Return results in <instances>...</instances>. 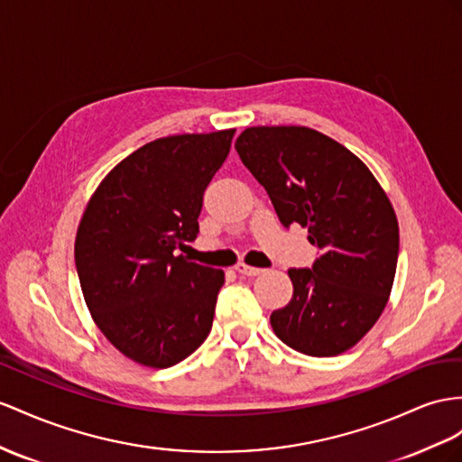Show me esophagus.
Here are the masks:
<instances>
[{
  "mask_svg": "<svg viewBox=\"0 0 462 462\" xmlns=\"http://www.w3.org/2000/svg\"><path fill=\"white\" fill-rule=\"evenodd\" d=\"M234 269L238 271L240 275H245V277H255V275H259V273H263V269H259V267H252V265H247V263H244V262L236 263V265H234Z\"/></svg>",
  "mask_w": 462,
  "mask_h": 462,
  "instance_id": "1",
  "label": "esophagus"
}]
</instances>
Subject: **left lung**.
Here are the masks:
<instances>
[{"mask_svg": "<svg viewBox=\"0 0 462 462\" xmlns=\"http://www.w3.org/2000/svg\"><path fill=\"white\" fill-rule=\"evenodd\" d=\"M282 226L309 228L312 269H289L292 299L271 314L275 336L312 357L357 346L381 318L398 263V218L371 170L309 126H250L236 140Z\"/></svg>", "mask_w": 462, "mask_h": 462, "instance_id": "left-lung-1", "label": "left lung"}]
</instances>
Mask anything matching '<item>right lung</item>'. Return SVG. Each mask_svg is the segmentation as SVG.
<instances>
[{
  "mask_svg": "<svg viewBox=\"0 0 462 462\" xmlns=\"http://www.w3.org/2000/svg\"><path fill=\"white\" fill-rule=\"evenodd\" d=\"M236 128L148 142L103 177L74 255L93 322L125 357L168 369L210 334L224 271L177 250L199 232L203 193Z\"/></svg>",
  "mask_w": 462,
  "mask_h": 462,
  "instance_id": "1",
  "label": "right lung"
}]
</instances>
